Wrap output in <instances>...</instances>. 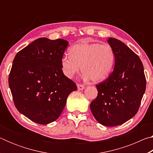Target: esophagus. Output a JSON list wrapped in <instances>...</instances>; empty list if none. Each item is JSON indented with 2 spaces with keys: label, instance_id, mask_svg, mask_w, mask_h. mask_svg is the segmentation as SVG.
I'll return each mask as SVG.
<instances>
[{
  "label": "esophagus",
  "instance_id": "obj_1",
  "mask_svg": "<svg viewBox=\"0 0 153 153\" xmlns=\"http://www.w3.org/2000/svg\"><path fill=\"white\" fill-rule=\"evenodd\" d=\"M77 89L79 90H83L85 88V87L83 86L82 84H77Z\"/></svg>",
  "mask_w": 153,
  "mask_h": 153
}]
</instances>
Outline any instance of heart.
Returning <instances> with one entry per match:
<instances>
[{"mask_svg":"<svg viewBox=\"0 0 153 153\" xmlns=\"http://www.w3.org/2000/svg\"><path fill=\"white\" fill-rule=\"evenodd\" d=\"M115 56L110 45L99 43H79L70 48V55L61 59V69L65 76L72 78L81 66L83 78L94 82L107 78L115 65Z\"/></svg>","mask_w":153,"mask_h":153,"instance_id":"1","label":"heart"}]
</instances>
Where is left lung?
Instances as JSON below:
<instances>
[{
  "label": "left lung",
  "instance_id": "obj_1",
  "mask_svg": "<svg viewBox=\"0 0 153 153\" xmlns=\"http://www.w3.org/2000/svg\"><path fill=\"white\" fill-rule=\"evenodd\" d=\"M115 53L113 71L97 85L98 95L90 105L98 123L105 126L121 125L138 112L146 90L144 67L139 56L121 41L108 38Z\"/></svg>",
  "mask_w": 153,
  "mask_h": 153
}]
</instances>
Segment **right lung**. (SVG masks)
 Wrapping results in <instances>:
<instances>
[{
	"label": "right lung",
	"mask_w": 153,
	"mask_h": 153,
	"mask_svg": "<svg viewBox=\"0 0 153 153\" xmlns=\"http://www.w3.org/2000/svg\"><path fill=\"white\" fill-rule=\"evenodd\" d=\"M68 45L60 38H40L15 56L9 86L18 111L33 122L45 125L57 120L69 94L77 90L61 69Z\"/></svg>",
	"instance_id": "add662e5"
}]
</instances>
